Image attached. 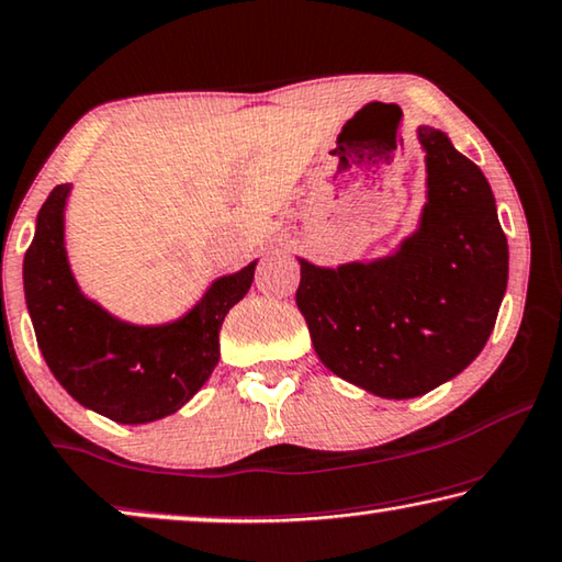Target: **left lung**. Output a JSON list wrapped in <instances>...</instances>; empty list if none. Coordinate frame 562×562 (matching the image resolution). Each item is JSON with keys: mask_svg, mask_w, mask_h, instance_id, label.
I'll use <instances>...</instances> for the list:
<instances>
[{"mask_svg": "<svg viewBox=\"0 0 562 562\" xmlns=\"http://www.w3.org/2000/svg\"><path fill=\"white\" fill-rule=\"evenodd\" d=\"M428 202L395 256L301 261L296 306L319 360L380 397H416L482 352L507 289L509 250L492 187L438 128L420 126Z\"/></svg>", "mask_w": 562, "mask_h": 562, "instance_id": "obj_1", "label": "left lung"}]
</instances>
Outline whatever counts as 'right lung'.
I'll list each match as a JSON object with an SVG mask.
<instances>
[{"label":"right lung","mask_w":562,"mask_h":562,"mask_svg":"<svg viewBox=\"0 0 562 562\" xmlns=\"http://www.w3.org/2000/svg\"><path fill=\"white\" fill-rule=\"evenodd\" d=\"M68 192L70 184L50 192L24 254V299L40 352L55 380L105 418L149 423L172 416L213 375L223 319L248 294L256 261L217 279L180 322L165 327L119 322L80 294L70 273L63 246Z\"/></svg>","instance_id":"add662e5"}]
</instances>
